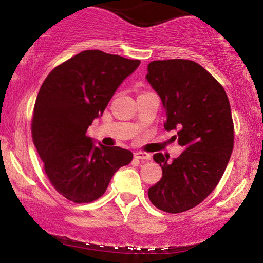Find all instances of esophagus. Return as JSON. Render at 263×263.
Segmentation results:
<instances>
[{"label": "esophagus", "mask_w": 263, "mask_h": 263, "mask_svg": "<svg viewBox=\"0 0 263 263\" xmlns=\"http://www.w3.org/2000/svg\"><path fill=\"white\" fill-rule=\"evenodd\" d=\"M135 158L138 160H146L147 161V160H151V155L146 152H136Z\"/></svg>", "instance_id": "obj_1"}]
</instances>
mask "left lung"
Masks as SVG:
<instances>
[{
    "label": "left lung",
    "mask_w": 263,
    "mask_h": 263,
    "mask_svg": "<svg viewBox=\"0 0 263 263\" xmlns=\"http://www.w3.org/2000/svg\"><path fill=\"white\" fill-rule=\"evenodd\" d=\"M147 72L162 101L164 128L176 130L184 147L173 161L162 153L153 155L162 177L148 189V198L160 210L180 213L203 202L224 174L234 142L230 102L221 84L195 61H152Z\"/></svg>",
    "instance_id": "1"
}]
</instances>
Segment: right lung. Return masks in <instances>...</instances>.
I'll return each instance as SVG.
<instances>
[{
  "instance_id": "add662e5",
  "label": "right lung",
  "mask_w": 263,
  "mask_h": 263,
  "mask_svg": "<svg viewBox=\"0 0 263 263\" xmlns=\"http://www.w3.org/2000/svg\"><path fill=\"white\" fill-rule=\"evenodd\" d=\"M139 65L140 60L87 50L57 66L43 82L31 125L33 144L48 180L69 201L100 198L115 173L132 161L128 149L95 146L87 130Z\"/></svg>"
}]
</instances>
